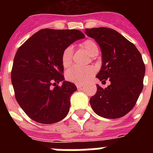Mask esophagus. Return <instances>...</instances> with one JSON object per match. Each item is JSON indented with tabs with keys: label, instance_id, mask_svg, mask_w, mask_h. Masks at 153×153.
Listing matches in <instances>:
<instances>
[{
	"label": "esophagus",
	"instance_id": "obj_1",
	"mask_svg": "<svg viewBox=\"0 0 153 153\" xmlns=\"http://www.w3.org/2000/svg\"><path fill=\"white\" fill-rule=\"evenodd\" d=\"M76 86L79 90H81V89L83 88V86H82V84H76Z\"/></svg>",
	"mask_w": 153,
	"mask_h": 153
}]
</instances>
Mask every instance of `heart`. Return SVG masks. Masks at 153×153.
I'll list each match as a JSON object with an SVG mask.
<instances>
[{
    "label": "heart",
    "instance_id": "1",
    "mask_svg": "<svg viewBox=\"0 0 153 153\" xmlns=\"http://www.w3.org/2000/svg\"><path fill=\"white\" fill-rule=\"evenodd\" d=\"M82 48L87 52L90 56H96L98 54V47L96 42L93 39H88L84 40L81 44ZM73 58V48L68 46L62 51L61 55V62L64 68L69 67L72 63ZM94 73V69L92 67L82 68V67H73L67 70L65 74L66 79L75 83H84L91 78Z\"/></svg>",
    "mask_w": 153,
    "mask_h": 153
}]
</instances>
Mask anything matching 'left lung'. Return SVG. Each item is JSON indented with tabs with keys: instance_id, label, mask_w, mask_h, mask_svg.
<instances>
[{
	"instance_id": "8db88e82",
	"label": "left lung",
	"mask_w": 153,
	"mask_h": 153,
	"mask_svg": "<svg viewBox=\"0 0 153 153\" xmlns=\"http://www.w3.org/2000/svg\"><path fill=\"white\" fill-rule=\"evenodd\" d=\"M86 34L99 44L102 65L97 78L106 88L97 85L90 99L92 109L105 118L124 117L133 109L143 89L145 66L140 51L133 43L112 28H86Z\"/></svg>"
}]
</instances>
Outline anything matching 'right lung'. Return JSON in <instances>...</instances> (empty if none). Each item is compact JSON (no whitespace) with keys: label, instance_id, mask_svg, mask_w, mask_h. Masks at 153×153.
<instances>
[{"label":"right lung","instance_id":"obj_1","mask_svg":"<svg viewBox=\"0 0 153 153\" xmlns=\"http://www.w3.org/2000/svg\"><path fill=\"white\" fill-rule=\"evenodd\" d=\"M84 37L79 30L44 28L18 48L11 80L18 104L33 121L53 124L67 115L70 98L77 88L63 80L61 55L67 47Z\"/></svg>","mask_w":153,"mask_h":153}]
</instances>
